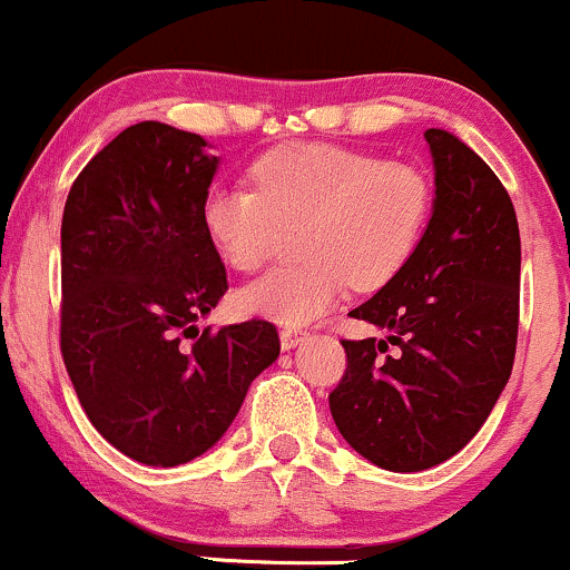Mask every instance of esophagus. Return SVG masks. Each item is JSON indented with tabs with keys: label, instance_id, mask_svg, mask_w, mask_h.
<instances>
[{
	"label": "esophagus",
	"instance_id": "obj_1",
	"mask_svg": "<svg viewBox=\"0 0 570 570\" xmlns=\"http://www.w3.org/2000/svg\"><path fill=\"white\" fill-rule=\"evenodd\" d=\"M281 348L289 351L294 345H299L303 340H307V332L305 330H297V326H281Z\"/></svg>",
	"mask_w": 570,
	"mask_h": 570
}]
</instances>
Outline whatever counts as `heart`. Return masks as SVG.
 <instances>
[{
	"mask_svg": "<svg viewBox=\"0 0 570 570\" xmlns=\"http://www.w3.org/2000/svg\"><path fill=\"white\" fill-rule=\"evenodd\" d=\"M248 185H214L203 227L235 271L252 273L299 225V263L278 265L238 294L248 313L299 326L348 292L389 284L415 252L431 214L421 168L343 144L278 147L252 166Z\"/></svg>",
	"mask_w": 570,
	"mask_h": 570,
	"instance_id": "b5f03b06",
	"label": "heart"
}]
</instances>
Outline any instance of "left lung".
<instances>
[{"label": "left lung", "mask_w": 570, "mask_h": 570, "mask_svg": "<svg viewBox=\"0 0 570 570\" xmlns=\"http://www.w3.org/2000/svg\"><path fill=\"white\" fill-rule=\"evenodd\" d=\"M426 141L434 214L402 271L351 311L385 340H340L348 364L330 394L345 442L389 472H423L472 440L512 375L520 324L507 187L458 136L429 128Z\"/></svg>", "instance_id": "obj_1"}]
</instances>
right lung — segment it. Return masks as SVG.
<instances>
[{
  "label": "right lung",
  "instance_id": "obj_1",
  "mask_svg": "<svg viewBox=\"0 0 570 570\" xmlns=\"http://www.w3.org/2000/svg\"><path fill=\"white\" fill-rule=\"evenodd\" d=\"M217 163L198 134L136 122L94 155L63 206V364L98 434L147 466L206 453L281 351L263 318L198 326L227 292L203 227Z\"/></svg>",
  "mask_w": 570,
  "mask_h": 570
}]
</instances>
